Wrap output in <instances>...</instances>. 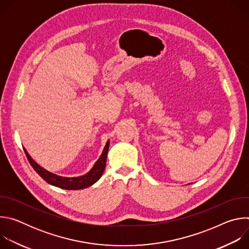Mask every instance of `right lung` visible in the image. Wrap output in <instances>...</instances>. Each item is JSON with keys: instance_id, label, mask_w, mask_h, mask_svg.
<instances>
[{"instance_id": "right-lung-1", "label": "right lung", "mask_w": 249, "mask_h": 249, "mask_svg": "<svg viewBox=\"0 0 249 249\" xmlns=\"http://www.w3.org/2000/svg\"><path fill=\"white\" fill-rule=\"evenodd\" d=\"M108 148H109V142L106 143L100 158L97 160V161L95 162L93 167L90 169V171H89L87 174L83 176H78V177H63V176H59L54 173H51L35 162L31 159V157L28 155L25 149H23V151L33 169L36 171L47 183L62 189L79 190V189H84L92 185L100 178L105 169Z\"/></svg>"}]
</instances>
